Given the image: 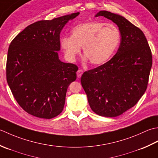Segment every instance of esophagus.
<instances>
[{"label":"esophagus","mask_w":158,"mask_h":158,"mask_svg":"<svg viewBox=\"0 0 158 158\" xmlns=\"http://www.w3.org/2000/svg\"><path fill=\"white\" fill-rule=\"evenodd\" d=\"M82 73H83V70L78 69L77 71V76H78V78H80L81 76L82 75Z\"/></svg>","instance_id":"obj_1"}]
</instances>
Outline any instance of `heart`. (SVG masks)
<instances>
[{
    "label": "heart",
    "instance_id": "1",
    "mask_svg": "<svg viewBox=\"0 0 158 158\" xmlns=\"http://www.w3.org/2000/svg\"><path fill=\"white\" fill-rule=\"evenodd\" d=\"M71 37L60 40L61 47L69 60L73 61L82 47L84 55L92 65L106 63L113 56L121 41L118 28L112 24L91 21L75 26Z\"/></svg>",
    "mask_w": 158,
    "mask_h": 158
}]
</instances>
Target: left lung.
<instances>
[{
	"label": "left lung",
	"instance_id": "left-lung-1",
	"mask_svg": "<svg viewBox=\"0 0 158 158\" xmlns=\"http://www.w3.org/2000/svg\"><path fill=\"white\" fill-rule=\"evenodd\" d=\"M121 33L117 52L108 62L84 72L82 86L91 110L99 116H119L137 104L147 88L152 54L143 31L123 16L100 11Z\"/></svg>",
	"mask_w": 158,
	"mask_h": 158
}]
</instances>
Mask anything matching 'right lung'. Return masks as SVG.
<instances>
[{"mask_svg":"<svg viewBox=\"0 0 158 158\" xmlns=\"http://www.w3.org/2000/svg\"><path fill=\"white\" fill-rule=\"evenodd\" d=\"M79 14L35 22L9 45L7 81L18 104L28 114L52 118L63 111L67 88L76 80L78 67L59 60L60 33Z\"/></svg>","mask_w":158,"mask_h":158,"instance_id":"obj_1","label":"right lung"}]
</instances>
